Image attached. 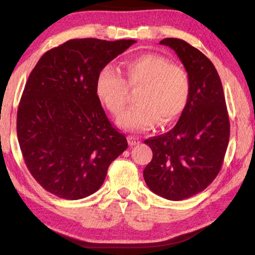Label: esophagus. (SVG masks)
Returning <instances> with one entry per match:
<instances>
[{"instance_id": "esophagus-1", "label": "esophagus", "mask_w": 255, "mask_h": 255, "mask_svg": "<svg viewBox=\"0 0 255 255\" xmlns=\"http://www.w3.org/2000/svg\"><path fill=\"white\" fill-rule=\"evenodd\" d=\"M128 145H130V146L138 145L139 142H140V140H139V138L138 137H134V135H128Z\"/></svg>"}]
</instances>
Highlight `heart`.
I'll list each match as a JSON object with an SVG mask.
<instances>
[{"mask_svg": "<svg viewBox=\"0 0 255 255\" xmlns=\"http://www.w3.org/2000/svg\"><path fill=\"white\" fill-rule=\"evenodd\" d=\"M123 79L111 66H104L96 79V94L114 116H121L128 102V88L137 90V104L127 111L118 124L133 131L151 128L156 122L166 127L186 109L190 81L183 68L168 59L146 53L124 64Z\"/></svg>", "mask_w": 255, "mask_h": 255, "instance_id": "1", "label": "heart"}]
</instances>
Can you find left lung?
Here are the masks:
<instances>
[{"instance_id": "left-lung-1", "label": "left lung", "mask_w": 255, "mask_h": 255, "mask_svg": "<svg viewBox=\"0 0 255 255\" xmlns=\"http://www.w3.org/2000/svg\"><path fill=\"white\" fill-rule=\"evenodd\" d=\"M188 73L190 95L175 127L144 141L153 152L144 180L153 193L170 201L203 191L221 170L229 145L230 121L215 66L182 39L165 38Z\"/></svg>"}]
</instances>
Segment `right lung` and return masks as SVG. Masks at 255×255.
<instances>
[{
  "label": "right lung",
  "instance_id": "right-lung-1",
  "mask_svg": "<svg viewBox=\"0 0 255 255\" xmlns=\"http://www.w3.org/2000/svg\"><path fill=\"white\" fill-rule=\"evenodd\" d=\"M133 39H72L47 51L30 73L17 111V138L34 180L55 196L97 191L128 148L96 94L99 72Z\"/></svg>",
  "mask_w": 255,
  "mask_h": 255
}]
</instances>
